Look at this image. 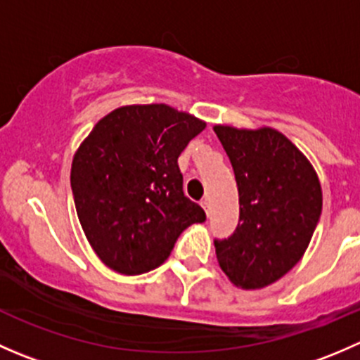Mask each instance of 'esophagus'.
<instances>
[{"mask_svg": "<svg viewBox=\"0 0 360 360\" xmlns=\"http://www.w3.org/2000/svg\"><path fill=\"white\" fill-rule=\"evenodd\" d=\"M200 205L203 207V210H205V212H207V216H209V212H210V207H209V200H207V198H203V200L200 202Z\"/></svg>", "mask_w": 360, "mask_h": 360, "instance_id": "obj_1", "label": "esophagus"}]
</instances>
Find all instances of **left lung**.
I'll return each mask as SVG.
<instances>
[{
  "label": "left lung",
  "instance_id": "8db88e82",
  "mask_svg": "<svg viewBox=\"0 0 360 360\" xmlns=\"http://www.w3.org/2000/svg\"><path fill=\"white\" fill-rule=\"evenodd\" d=\"M238 186L233 235L214 240L217 263L237 288L261 289L301 259L322 212V190L307 157L270 127L216 125Z\"/></svg>",
  "mask_w": 360,
  "mask_h": 360
}]
</instances>
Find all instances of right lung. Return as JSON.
Instances as JSON below:
<instances>
[{"label": "right lung", "mask_w": 360, "mask_h": 360, "mask_svg": "<svg viewBox=\"0 0 360 360\" xmlns=\"http://www.w3.org/2000/svg\"><path fill=\"white\" fill-rule=\"evenodd\" d=\"M205 122L167 104L123 106L97 122L71 165L76 212L106 266L141 275L160 266L205 212L183 191L177 158Z\"/></svg>", "instance_id": "1"}]
</instances>
